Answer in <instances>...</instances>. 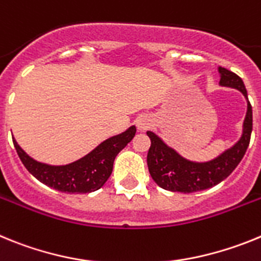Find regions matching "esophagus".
<instances>
[{"label":"esophagus","instance_id":"esophagus-1","mask_svg":"<svg viewBox=\"0 0 261 261\" xmlns=\"http://www.w3.org/2000/svg\"><path fill=\"white\" fill-rule=\"evenodd\" d=\"M137 126L140 131H144L152 126V119H149L148 117H139L137 121Z\"/></svg>","mask_w":261,"mask_h":261}]
</instances>
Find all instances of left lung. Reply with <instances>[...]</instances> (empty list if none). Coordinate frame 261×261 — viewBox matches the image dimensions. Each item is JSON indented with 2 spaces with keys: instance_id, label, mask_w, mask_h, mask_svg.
<instances>
[{
  "instance_id": "8db88e82",
  "label": "left lung",
  "mask_w": 261,
  "mask_h": 261,
  "mask_svg": "<svg viewBox=\"0 0 261 261\" xmlns=\"http://www.w3.org/2000/svg\"><path fill=\"white\" fill-rule=\"evenodd\" d=\"M222 87L234 88L243 93L246 99L247 90L243 81L234 72L226 68H218ZM252 133V106L247 101V113L243 122V133L237 143L210 162L197 163L178 155L172 147L167 146L152 131H147L151 139V147L147 155V165L151 177L156 184L165 190L193 193L209 189L227 178L243 159Z\"/></svg>"
}]
</instances>
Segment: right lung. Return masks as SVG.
<instances>
[{
	"instance_id": "obj_1",
	"label": "right lung",
	"mask_w": 261,
	"mask_h": 261,
	"mask_svg": "<svg viewBox=\"0 0 261 261\" xmlns=\"http://www.w3.org/2000/svg\"><path fill=\"white\" fill-rule=\"evenodd\" d=\"M131 126L122 134L103 140L88 155L65 165H49L36 162L13 139L17 153L26 169L47 187L65 193H90L102 188L113 172L115 156L135 137Z\"/></svg>"
}]
</instances>
